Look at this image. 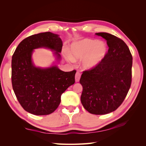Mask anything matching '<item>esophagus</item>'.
Instances as JSON below:
<instances>
[{
	"mask_svg": "<svg viewBox=\"0 0 146 146\" xmlns=\"http://www.w3.org/2000/svg\"><path fill=\"white\" fill-rule=\"evenodd\" d=\"M80 76H81V75H80V73L79 72H76V75H75V81L76 82H79V80L80 79Z\"/></svg>",
	"mask_w": 146,
	"mask_h": 146,
	"instance_id": "34e87169",
	"label": "esophagus"
}]
</instances>
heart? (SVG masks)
Listing matches in <instances>:
<instances>
[{"label":"heart","mask_w":146,"mask_h":146,"mask_svg":"<svg viewBox=\"0 0 146 146\" xmlns=\"http://www.w3.org/2000/svg\"><path fill=\"white\" fill-rule=\"evenodd\" d=\"M108 51L107 43L97 39L85 38L71 43L69 55L66 58L72 61L81 60L83 70L94 69L104 60Z\"/></svg>","instance_id":"1"}]
</instances>
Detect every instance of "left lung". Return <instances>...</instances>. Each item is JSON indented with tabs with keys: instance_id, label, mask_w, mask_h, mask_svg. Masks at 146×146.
<instances>
[{
	"instance_id": "8db88e82",
	"label": "left lung",
	"mask_w": 146,
	"mask_h": 146,
	"mask_svg": "<svg viewBox=\"0 0 146 146\" xmlns=\"http://www.w3.org/2000/svg\"><path fill=\"white\" fill-rule=\"evenodd\" d=\"M107 41L108 51L100 64L83 71L81 102L88 112L105 115L115 110L124 100L132 82V56L122 39L107 33H98Z\"/></svg>"
}]
</instances>
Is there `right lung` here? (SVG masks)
Instances as JSON below:
<instances>
[{
    "label": "right lung",
    "instance_id": "obj_1",
    "mask_svg": "<svg viewBox=\"0 0 146 146\" xmlns=\"http://www.w3.org/2000/svg\"><path fill=\"white\" fill-rule=\"evenodd\" d=\"M63 41L51 32L39 33L23 40L12 58V84L21 105L36 115H49L56 109L61 96L75 83L76 71L64 72L57 65L37 67L32 55L34 49L46 48L53 51L58 63L61 60Z\"/></svg>",
    "mask_w": 146,
    "mask_h": 146
}]
</instances>
